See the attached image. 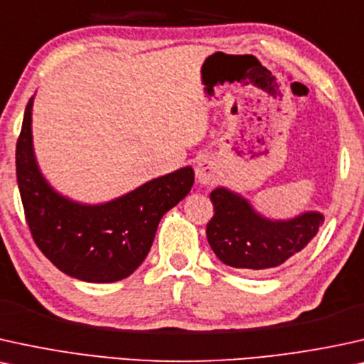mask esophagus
Returning a JSON list of instances; mask_svg holds the SVG:
<instances>
[{"label":"esophagus","mask_w":364,"mask_h":364,"mask_svg":"<svg viewBox=\"0 0 364 364\" xmlns=\"http://www.w3.org/2000/svg\"><path fill=\"white\" fill-rule=\"evenodd\" d=\"M195 173H196V179L201 183V185H211V183L216 181V168H215V163L210 158L198 159Z\"/></svg>","instance_id":"34e87169"}]
</instances>
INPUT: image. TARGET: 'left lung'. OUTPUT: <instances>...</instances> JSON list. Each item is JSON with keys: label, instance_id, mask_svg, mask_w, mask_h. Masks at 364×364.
<instances>
[{"label": "left lung", "instance_id": "obj_1", "mask_svg": "<svg viewBox=\"0 0 364 364\" xmlns=\"http://www.w3.org/2000/svg\"><path fill=\"white\" fill-rule=\"evenodd\" d=\"M215 215L206 225L211 250L223 264L242 272H260L282 265L304 250L324 223V216L307 211L287 222L267 220L240 195L216 188L210 195Z\"/></svg>", "mask_w": 364, "mask_h": 364}]
</instances>
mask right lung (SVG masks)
<instances>
[{"label": "right lung", "mask_w": 364, "mask_h": 364, "mask_svg": "<svg viewBox=\"0 0 364 364\" xmlns=\"http://www.w3.org/2000/svg\"><path fill=\"white\" fill-rule=\"evenodd\" d=\"M28 100L16 141V179L25 218L41 254L58 270L85 282H116L142 264L159 220L190 193L195 173L181 168L105 205L60 196L41 176L31 146Z\"/></svg>", "instance_id": "right-lung-1"}]
</instances>
